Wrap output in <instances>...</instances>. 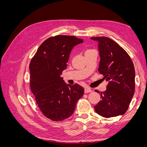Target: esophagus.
Returning <instances> with one entry per match:
<instances>
[{
  "instance_id": "1",
  "label": "esophagus",
  "mask_w": 147,
  "mask_h": 147,
  "mask_svg": "<svg viewBox=\"0 0 147 147\" xmlns=\"http://www.w3.org/2000/svg\"><path fill=\"white\" fill-rule=\"evenodd\" d=\"M91 92H92V90H90V89H88V88L84 89V93H88Z\"/></svg>"
}]
</instances>
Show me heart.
I'll return each mask as SVG.
<instances>
[{"label": "heart", "mask_w": 147, "mask_h": 147, "mask_svg": "<svg viewBox=\"0 0 147 147\" xmlns=\"http://www.w3.org/2000/svg\"><path fill=\"white\" fill-rule=\"evenodd\" d=\"M94 51V50H93V49H88V50H87L85 51V53H88V52H90V51Z\"/></svg>", "instance_id": "obj_1"}]
</instances>
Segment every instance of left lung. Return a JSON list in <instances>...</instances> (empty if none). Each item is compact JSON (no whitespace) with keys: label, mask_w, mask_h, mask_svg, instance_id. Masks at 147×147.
<instances>
[{"label":"left lung","mask_w":147,"mask_h":147,"mask_svg":"<svg viewBox=\"0 0 147 147\" xmlns=\"http://www.w3.org/2000/svg\"><path fill=\"white\" fill-rule=\"evenodd\" d=\"M98 41L100 61L99 72L108 82L107 90L100 92L101 100L94 106L96 112L104 118L126 113L135 91V69L127 53L107 37H91ZM99 92V91L95 90Z\"/></svg>","instance_id":"obj_1"}]
</instances>
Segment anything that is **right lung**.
Here are the masks:
<instances>
[{
  "label": "right lung",
  "instance_id": "obj_1",
  "mask_svg": "<svg viewBox=\"0 0 147 147\" xmlns=\"http://www.w3.org/2000/svg\"><path fill=\"white\" fill-rule=\"evenodd\" d=\"M83 42L73 35L50 37L41 44L30 61L31 91L44 116L52 121L70 117L84 94L82 86L67 84L60 77L67 66L71 50Z\"/></svg>",
  "mask_w": 147,
  "mask_h": 147
}]
</instances>
